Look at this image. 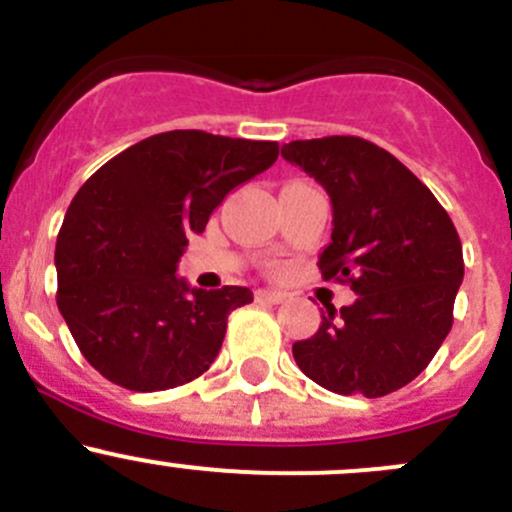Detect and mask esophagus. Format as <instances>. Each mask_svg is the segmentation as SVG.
Returning <instances> with one entry per match:
<instances>
[{
  "mask_svg": "<svg viewBox=\"0 0 512 512\" xmlns=\"http://www.w3.org/2000/svg\"><path fill=\"white\" fill-rule=\"evenodd\" d=\"M256 300L258 303H283L286 300V293H278V291H256Z\"/></svg>",
  "mask_w": 512,
  "mask_h": 512,
  "instance_id": "obj_1",
  "label": "esophagus"
}]
</instances>
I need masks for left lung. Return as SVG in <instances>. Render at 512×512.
<instances>
[{
	"label": "left lung",
	"instance_id": "obj_1",
	"mask_svg": "<svg viewBox=\"0 0 512 512\" xmlns=\"http://www.w3.org/2000/svg\"><path fill=\"white\" fill-rule=\"evenodd\" d=\"M281 155L330 194L333 234L318 266L325 281L357 293L295 342V362L330 392H397L426 370L453 325L463 281L456 226L431 189L370 140H293Z\"/></svg>",
	"mask_w": 512,
	"mask_h": 512
}]
</instances>
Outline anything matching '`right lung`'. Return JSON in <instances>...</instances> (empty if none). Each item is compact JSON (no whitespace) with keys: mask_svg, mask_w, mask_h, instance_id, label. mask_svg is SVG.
Returning a JSON list of instances; mask_svg holds the SVG:
<instances>
[{"mask_svg":"<svg viewBox=\"0 0 512 512\" xmlns=\"http://www.w3.org/2000/svg\"><path fill=\"white\" fill-rule=\"evenodd\" d=\"M278 160V142L170 130L83 184L56 241V303L88 362L133 392L192 382L219 355L241 286L189 288L177 263L226 194Z\"/></svg>","mask_w":512,"mask_h":512,"instance_id":"obj_1","label":"right lung"}]
</instances>
